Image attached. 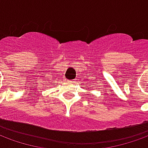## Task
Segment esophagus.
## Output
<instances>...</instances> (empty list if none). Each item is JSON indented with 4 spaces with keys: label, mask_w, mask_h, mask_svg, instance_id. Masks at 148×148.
Segmentation results:
<instances>
[{
    "label": "esophagus",
    "mask_w": 148,
    "mask_h": 148,
    "mask_svg": "<svg viewBox=\"0 0 148 148\" xmlns=\"http://www.w3.org/2000/svg\"><path fill=\"white\" fill-rule=\"evenodd\" d=\"M74 82V81H71V82Z\"/></svg>",
    "instance_id": "34e87169"
}]
</instances>
